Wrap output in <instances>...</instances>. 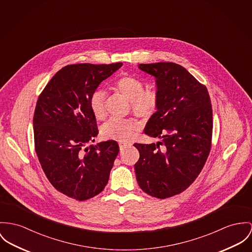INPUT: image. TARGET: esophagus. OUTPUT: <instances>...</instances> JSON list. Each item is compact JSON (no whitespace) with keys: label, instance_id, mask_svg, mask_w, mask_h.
<instances>
[{"label":"esophagus","instance_id":"1","mask_svg":"<svg viewBox=\"0 0 252 252\" xmlns=\"http://www.w3.org/2000/svg\"><path fill=\"white\" fill-rule=\"evenodd\" d=\"M129 146V144H127V143H124V142H121L120 144H119V147H120V150L121 151H123V150H125L126 148H127Z\"/></svg>","mask_w":252,"mask_h":252}]
</instances>
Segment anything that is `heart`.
<instances>
[{
    "label": "heart",
    "mask_w": 252,
    "mask_h": 252,
    "mask_svg": "<svg viewBox=\"0 0 252 252\" xmlns=\"http://www.w3.org/2000/svg\"><path fill=\"white\" fill-rule=\"evenodd\" d=\"M113 89L118 95L129 100L131 111L136 116L147 119L158 109V93L155 90H144V83L138 78L124 76L117 80ZM105 97L104 91L97 90L90 98V108L98 121L106 116ZM139 127V123L133 119H111L102 126L100 134L106 140L127 142L133 138Z\"/></svg>",
    "instance_id": "1"
}]
</instances>
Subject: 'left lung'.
Here are the masks:
<instances>
[{
    "mask_svg": "<svg viewBox=\"0 0 252 252\" xmlns=\"http://www.w3.org/2000/svg\"><path fill=\"white\" fill-rule=\"evenodd\" d=\"M156 78L159 106L144 129L157 144H138L134 165L140 188L157 198L185 191L203 169L212 145L213 112L208 90L173 62L140 64Z\"/></svg>",
    "mask_w": 252,
    "mask_h": 252,
    "instance_id": "left-lung-1",
    "label": "left lung"
}]
</instances>
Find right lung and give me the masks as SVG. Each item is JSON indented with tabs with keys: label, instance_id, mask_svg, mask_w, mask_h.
<instances>
[{
	"label": "right lung",
	"instance_id": "obj_1",
	"mask_svg": "<svg viewBox=\"0 0 252 252\" xmlns=\"http://www.w3.org/2000/svg\"><path fill=\"white\" fill-rule=\"evenodd\" d=\"M123 63L67 65L39 95L33 115L34 148L40 165L58 192L79 201L102 192L119 145L114 140L84 148L97 135L90 98L99 83Z\"/></svg>",
	"mask_w": 252,
	"mask_h": 252
}]
</instances>
